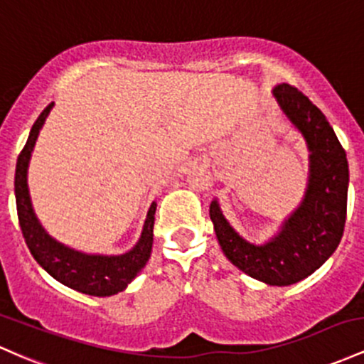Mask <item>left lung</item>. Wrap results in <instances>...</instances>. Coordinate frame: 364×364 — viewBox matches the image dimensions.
<instances>
[{"label":"left lung","instance_id":"8db88e82","mask_svg":"<svg viewBox=\"0 0 364 364\" xmlns=\"http://www.w3.org/2000/svg\"><path fill=\"white\" fill-rule=\"evenodd\" d=\"M280 112L309 151L308 183L299 206L263 244L244 239L228 223L218 199L210 204L216 239L234 267L267 285H292L314 273L336 252L344 234L349 165L326 117L289 84L273 87Z\"/></svg>","mask_w":364,"mask_h":364}]
</instances>
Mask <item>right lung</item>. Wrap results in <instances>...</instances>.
I'll use <instances>...</instances> for the list:
<instances>
[{
  "instance_id": "1",
  "label": "right lung",
  "mask_w": 364,
  "mask_h": 364,
  "mask_svg": "<svg viewBox=\"0 0 364 364\" xmlns=\"http://www.w3.org/2000/svg\"><path fill=\"white\" fill-rule=\"evenodd\" d=\"M53 106L55 103L48 105L43 109L36 124L32 125L22 153L18 154L17 170H15V199H17L20 228H22L27 247L31 249V255L53 279L73 291L89 294V296H113V294L125 291L130 282L136 279L148 263L151 249H153L156 203H151L136 246L124 255H89V252L65 246L48 234L32 208L27 171L36 141Z\"/></svg>"
}]
</instances>
